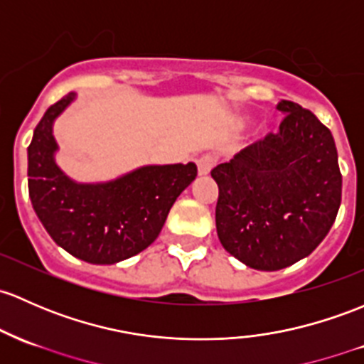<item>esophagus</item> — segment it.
<instances>
[{
	"instance_id": "obj_1",
	"label": "esophagus",
	"mask_w": 364,
	"mask_h": 364,
	"mask_svg": "<svg viewBox=\"0 0 364 364\" xmlns=\"http://www.w3.org/2000/svg\"><path fill=\"white\" fill-rule=\"evenodd\" d=\"M214 167V159L209 155H204L200 156V159L197 160V171H198V176H208L211 169Z\"/></svg>"
}]
</instances>
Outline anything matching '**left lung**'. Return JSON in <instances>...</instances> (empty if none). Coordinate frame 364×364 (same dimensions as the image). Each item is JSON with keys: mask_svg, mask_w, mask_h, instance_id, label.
Listing matches in <instances>:
<instances>
[{"mask_svg": "<svg viewBox=\"0 0 364 364\" xmlns=\"http://www.w3.org/2000/svg\"><path fill=\"white\" fill-rule=\"evenodd\" d=\"M277 109L281 131L211 171L221 246L267 272L307 258L330 232L342 198L330 129L296 102L281 101Z\"/></svg>", "mask_w": 364, "mask_h": 364, "instance_id": "1", "label": "left lung"}]
</instances>
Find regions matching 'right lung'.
<instances>
[{
    "mask_svg": "<svg viewBox=\"0 0 364 364\" xmlns=\"http://www.w3.org/2000/svg\"><path fill=\"white\" fill-rule=\"evenodd\" d=\"M75 92L50 106L28 148L29 198L57 246L94 265H113L146 250L159 237L172 204L197 176V166H141L108 181L82 183L57 164L53 124Z\"/></svg>",
    "mask_w": 364,
    "mask_h": 364,
    "instance_id": "right-lung-1",
    "label": "right lung"
}]
</instances>
